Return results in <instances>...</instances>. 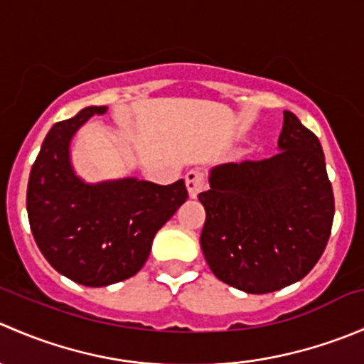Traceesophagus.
<instances>
[{"mask_svg":"<svg viewBox=\"0 0 364 364\" xmlns=\"http://www.w3.org/2000/svg\"><path fill=\"white\" fill-rule=\"evenodd\" d=\"M186 188H188L190 199H196L200 192L204 190V174L200 171H190L185 176Z\"/></svg>","mask_w":364,"mask_h":364,"instance_id":"esophagus-1","label":"esophagus"}]
</instances>
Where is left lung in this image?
<instances>
[{
    "label": "left lung",
    "mask_w": 364,
    "mask_h": 364,
    "mask_svg": "<svg viewBox=\"0 0 364 364\" xmlns=\"http://www.w3.org/2000/svg\"><path fill=\"white\" fill-rule=\"evenodd\" d=\"M199 200L205 262L218 280L248 294L280 291L306 277L335 216L321 142L289 111L277 155L216 165Z\"/></svg>",
    "instance_id": "left-lung-1"
}]
</instances>
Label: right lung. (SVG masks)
Instances as JSON below:
<instances>
[{
  "label": "right lung",
  "mask_w": 364,
  "mask_h": 364,
  "mask_svg": "<svg viewBox=\"0 0 364 364\" xmlns=\"http://www.w3.org/2000/svg\"><path fill=\"white\" fill-rule=\"evenodd\" d=\"M107 107H86L43 139L29 172L33 237L47 262L72 282L105 287L141 271L153 237L186 200L183 179L156 185L139 178L84 181L72 164V141Z\"/></svg>",
  "instance_id": "1"
}]
</instances>
